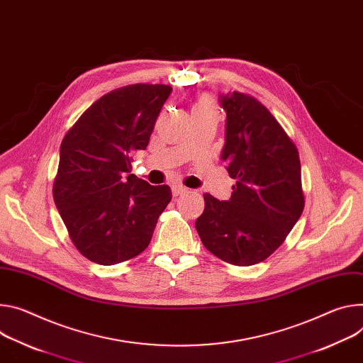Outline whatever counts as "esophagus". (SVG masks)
Returning a JSON list of instances; mask_svg holds the SVG:
<instances>
[{
  "label": "esophagus",
  "mask_w": 363,
  "mask_h": 363,
  "mask_svg": "<svg viewBox=\"0 0 363 363\" xmlns=\"http://www.w3.org/2000/svg\"><path fill=\"white\" fill-rule=\"evenodd\" d=\"M185 192H186V188L182 186V185H174V186H172V194H174L175 196L182 195V194H185Z\"/></svg>",
  "instance_id": "1"
}]
</instances>
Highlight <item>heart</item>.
I'll return each instance as SVG.
<instances>
[{
  "instance_id": "1",
  "label": "heart",
  "mask_w": 363,
  "mask_h": 363,
  "mask_svg": "<svg viewBox=\"0 0 363 363\" xmlns=\"http://www.w3.org/2000/svg\"><path fill=\"white\" fill-rule=\"evenodd\" d=\"M194 110H210V111H214V103L211 98H203V100H200L199 103H196L192 108Z\"/></svg>"
}]
</instances>
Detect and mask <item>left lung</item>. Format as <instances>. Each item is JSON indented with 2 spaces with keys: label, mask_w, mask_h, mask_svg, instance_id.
Wrapping results in <instances>:
<instances>
[{
  "label": "left lung",
  "mask_w": 363,
  "mask_h": 363,
  "mask_svg": "<svg viewBox=\"0 0 363 363\" xmlns=\"http://www.w3.org/2000/svg\"><path fill=\"white\" fill-rule=\"evenodd\" d=\"M221 106L227 116L221 160L236 185L228 201L204 194L195 228L214 256L250 267L269 257L303 214L300 153L255 96L227 92Z\"/></svg>",
  "instance_id": "8db88e82"
}]
</instances>
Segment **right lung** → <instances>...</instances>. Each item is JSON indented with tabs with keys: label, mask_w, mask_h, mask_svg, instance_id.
<instances>
[{
	"label": "right lung",
	"mask_w": 363,
	"mask_h": 363,
	"mask_svg": "<svg viewBox=\"0 0 363 363\" xmlns=\"http://www.w3.org/2000/svg\"><path fill=\"white\" fill-rule=\"evenodd\" d=\"M172 86L133 84L96 100L60 145L53 200L78 252L100 265L140 255L162 211L168 185L153 186L131 171V155L147 147Z\"/></svg>",
	"instance_id": "obj_1"
}]
</instances>
